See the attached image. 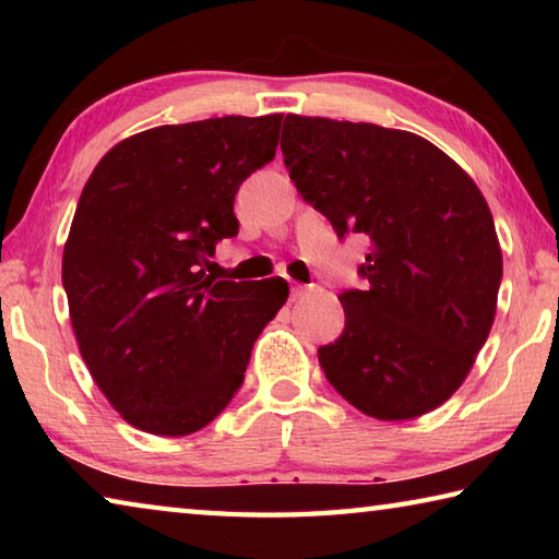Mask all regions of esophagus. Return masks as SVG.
Wrapping results in <instances>:
<instances>
[{"label": "esophagus", "instance_id": "34e87169", "mask_svg": "<svg viewBox=\"0 0 559 559\" xmlns=\"http://www.w3.org/2000/svg\"><path fill=\"white\" fill-rule=\"evenodd\" d=\"M310 286H300V283H293L290 286V300H300L302 296H308Z\"/></svg>", "mask_w": 559, "mask_h": 559}]
</instances>
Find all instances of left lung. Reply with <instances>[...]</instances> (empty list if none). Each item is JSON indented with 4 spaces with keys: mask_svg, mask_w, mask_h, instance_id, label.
Masks as SVG:
<instances>
[{
    "mask_svg": "<svg viewBox=\"0 0 559 559\" xmlns=\"http://www.w3.org/2000/svg\"><path fill=\"white\" fill-rule=\"evenodd\" d=\"M283 159L337 236L370 239L345 330L318 349L328 382L372 419L437 409L466 380L503 278L493 214L466 169L406 130L288 112Z\"/></svg>",
    "mask_w": 559,
    "mask_h": 559,
    "instance_id": "1",
    "label": "left lung"
}]
</instances>
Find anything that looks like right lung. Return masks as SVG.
Here are the masks:
<instances>
[{
	"instance_id": "1",
	"label": "right lung",
	"mask_w": 559,
	"mask_h": 559,
	"mask_svg": "<svg viewBox=\"0 0 559 559\" xmlns=\"http://www.w3.org/2000/svg\"><path fill=\"white\" fill-rule=\"evenodd\" d=\"M281 112L159 126L93 169L63 246L75 343L122 419L157 437L206 427L243 382L288 298L283 278L214 281V243L239 234L234 197L276 155Z\"/></svg>"
}]
</instances>
